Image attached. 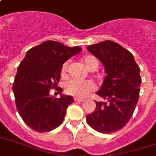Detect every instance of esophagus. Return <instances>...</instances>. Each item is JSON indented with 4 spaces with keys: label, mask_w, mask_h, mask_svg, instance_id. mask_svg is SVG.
I'll return each instance as SVG.
<instances>
[{
    "label": "esophagus",
    "mask_w": 156,
    "mask_h": 156,
    "mask_svg": "<svg viewBox=\"0 0 156 156\" xmlns=\"http://www.w3.org/2000/svg\"><path fill=\"white\" fill-rule=\"evenodd\" d=\"M74 100H75V102H83L84 101V99H83V98H74Z\"/></svg>",
    "instance_id": "1"
}]
</instances>
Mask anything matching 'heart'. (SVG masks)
Instances as JSON below:
<instances>
[{"mask_svg": "<svg viewBox=\"0 0 156 156\" xmlns=\"http://www.w3.org/2000/svg\"><path fill=\"white\" fill-rule=\"evenodd\" d=\"M83 63L89 71H94L98 69L99 62L94 56L83 58ZM68 69V63L65 62L62 68V75L65 76ZM94 90V84L91 81H79L71 80L65 84V91L69 94L78 98H83Z\"/></svg>", "mask_w": 156, "mask_h": 156, "instance_id": "b5f03b06", "label": "heart"}]
</instances>
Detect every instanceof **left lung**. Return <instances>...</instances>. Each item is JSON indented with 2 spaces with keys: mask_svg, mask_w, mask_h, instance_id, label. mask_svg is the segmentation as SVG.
I'll return each instance as SVG.
<instances>
[{
  "mask_svg": "<svg viewBox=\"0 0 156 156\" xmlns=\"http://www.w3.org/2000/svg\"><path fill=\"white\" fill-rule=\"evenodd\" d=\"M104 65L106 76L96 92L105 102L87 115L88 125L102 133L122 129L133 116L139 99L141 78L133 55L117 42L106 40L87 47Z\"/></svg>",
  "mask_w": 156,
  "mask_h": 156,
  "instance_id": "8db88e82",
  "label": "left lung"
}]
</instances>
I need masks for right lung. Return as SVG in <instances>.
Returning <instances> with one entry per match:
<instances>
[{
	"label": "right lung",
	"instance_id": "obj_1",
	"mask_svg": "<svg viewBox=\"0 0 156 156\" xmlns=\"http://www.w3.org/2000/svg\"><path fill=\"white\" fill-rule=\"evenodd\" d=\"M81 50L49 40L30 49L17 68L12 87L16 108L34 131H51L63 122L68 106L74 102L73 96L54 98L50 90L58 87L63 64Z\"/></svg>",
	"mask_w": 156,
	"mask_h": 156
}]
</instances>
